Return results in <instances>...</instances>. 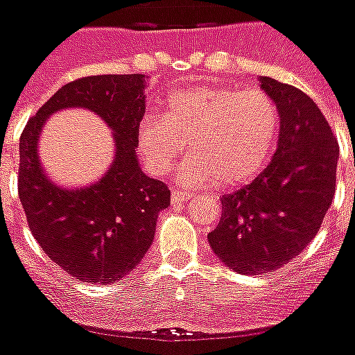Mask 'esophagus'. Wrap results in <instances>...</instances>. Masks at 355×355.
<instances>
[{
    "mask_svg": "<svg viewBox=\"0 0 355 355\" xmlns=\"http://www.w3.org/2000/svg\"><path fill=\"white\" fill-rule=\"evenodd\" d=\"M194 198L192 194H189V192H181V190H172V196H171V201L172 205H183L187 203V201H190V199Z\"/></svg>",
    "mask_w": 355,
    "mask_h": 355,
    "instance_id": "1",
    "label": "esophagus"
}]
</instances>
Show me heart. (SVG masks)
<instances>
[{
    "label": "heart",
    "instance_id": "obj_1",
    "mask_svg": "<svg viewBox=\"0 0 355 355\" xmlns=\"http://www.w3.org/2000/svg\"><path fill=\"white\" fill-rule=\"evenodd\" d=\"M276 132L277 107L266 92L201 85L174 90L163 99L161 116H145L137 148L154 174H166L189 143L192 156L181 166V183L216 175L221 187H237L265 168Z\"/></svg>",
    "mask_w": 355,
    "mask_h": 355
}]
</instances>
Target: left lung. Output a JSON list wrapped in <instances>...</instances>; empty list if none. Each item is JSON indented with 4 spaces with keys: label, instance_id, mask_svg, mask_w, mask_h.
Returning <instances> with one entry per match:
<instances>
[{
    "label": "left lung",
    "instance_id": "8db88e82",
    "mask_svg": "<svg viewBox=\"0 0 355 355\" xmlns=\"http://www.w3.org/2000/svg\"><path fill=\"white\" fill-rule=\"evenodd\" d=\"M259 83L279 112L276 154L250 184L221 198V219L209 234L219 261L250 276L285 266L314 239L336 194L339 156L312 98L265 76Z\"/></svg>",
    "mask_w": 355,
    "mask_h": 355
}]
</instances>
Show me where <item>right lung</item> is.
Returning a JSON list of instances; mask_svg holds the SVG:
<instances>
[{
    "label": "right lung",
    "mask_w": 355,
    "mask_h": 355,
    "mask_svg": "<svg viewBox=\"0 0 355 355\" xmlns=\"http://www.w3.org/2000/svg\"><path fill=\"white\" fill-rule=\"evenodd\" d=\"M146 78L107 74L67 83L28 119L19 139L17 192L26 221L46 256L72 277L110 285L136 268L150 248L171 190L137 161V128L145 116ZM89 107L107 123L114 159L98 182L67 189L54 184L37 145L46 119L58 110Z\"/></svg>",
    "instance_id": "add662e5"
}]
</instances>
